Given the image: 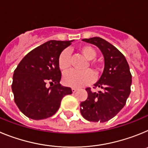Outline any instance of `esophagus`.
Segmentation results:
<instances>
[{"instance_id": "34e87169", "label": "esophagus", "mask_w": 148, "mask_h": 148, "mask_svg": "<svg viewBox=\"0 0 148 148\" xmlns=\"http://www.w3.org/2000/svg\"><path fill=\"white\" fill-rule=\"evenodd\" d=\"M76 91H77V88H75V87H73V88H72V92H73V93H74L75 92H76Z\"/></svg>"}]
</instances>
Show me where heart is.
Masks as SVG:
<instances>
[{
	"mask_svg": "<svg viewBox=\"0 0 148 148\" xmlns=\"http://www.w3.org/2000/svg\"><path fill=\"white\" fill-rule=\"evenodd\" d=\"M78 51L87 60L89 61V65L92 66L95 72L99 70V64L95 60L96 57V51L92 47L89 45L81 46ZM58 66L63 72H67L70 69V54L68 49H64L61 53L58 58ZM95 75L91 70L84 72L70 71L64 75L63 82L66 86L71 87H81L91 83Z\"/></svg>",
	"mask_w": 148,
	"mask_h": 148,
	"instance_id": "b5f03b06",
	"label": "heart"
}]
</instances>
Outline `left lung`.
<instances>
[{
  "label": "left lung",
  "mask_w": 148,
  "mask_h": 148,
  "mask_svg": "<svg viewBox=\"0 0 148 148\" xmlns=\"http://www.w3.org/2000/svg\"><path fill=\"white\" fill-rule=\"evenodd\" d=\"M99 47L104 58L102 75L94 87L102 91L92 92L87 88V99L80 104L85 119L95 122L109 121L124 108L130 93L132 75L124 55L107 40L99 37L82 39Z\"/></svg>",
  "instance_id": "8db88e82"
}]
</instances>
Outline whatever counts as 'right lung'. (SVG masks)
<instances>
[{"instance_id":"add662e5","label":"right lung","mask_w":148,"mask_h":148,"mask_svg":"<svg viewBox=\"0 0 148 148\" xmlns=\"http://www.w3.org/2000/svg\"><path fill=\"white\" fill-rule=\"evenodd\" d=\"M73 40H49L25 56L14 71L12 90L18 108L28 118L40 120L53 116L70 87L60 84L58 58ZM49 82L51 87L47 88ZM53 86H51V84Z\"/></svg>"}]
</instances>
